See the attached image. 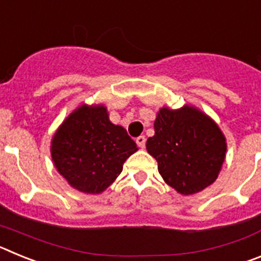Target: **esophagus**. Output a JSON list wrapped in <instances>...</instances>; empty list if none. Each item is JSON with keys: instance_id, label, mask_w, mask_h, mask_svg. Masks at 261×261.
Here are the masks:
<instances>
[{"instance_id": "1", "label": "esophagus", "mask_w": 261, "mask_h": 261, "mask_svg": "<svg viewBox=\"0 0 261 261\" xmlns=\"http://www.w3.org/2000/svg\"><path fill=\"white\" fill-rule=\"evenodd\" d=\"M136 142H137L138 147H141V149H144L145 144H146V138H145V136H140V137L136 138Z\"/></svg>"}]
</instances>
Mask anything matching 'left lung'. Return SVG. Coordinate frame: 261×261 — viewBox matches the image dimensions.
<instances>
[{
    "label": "left lung",
    "mask_w": 261,
    "mask_h": 261,
    "mask_svg": "<svg viewBox=\"0 0 261 261\" xmlns=\"http://www.w3.org/2000/svg\"><path fill=\"white\" fill-rule=\"evenodd\" d=\"M147 153L163 180L181 195H193L216 181L226 154V138L213 120L192 106L163 107L154 121Z\"/></svg>",
    "instance_id": "left-lung-1"
}]
</instances>
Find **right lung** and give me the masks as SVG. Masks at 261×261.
<instances>
[{
    "label": "right lung",
    "instance_id": "add662e5",
    "mask_svg": "<svg viewBox=\"0 0 261 261\" xmlns=\"http://www.w3.org/2000/svg\"><path fill=\"white\" fill-rule=\"evenodd\" d=\"M138 150L125 129L110 121L103 105H82L59 126L50 155L62 177L80 192L102 193Z\"/></svg>",
    "mask_w": 261,
    "mask_h": 261
}]
</instances>
